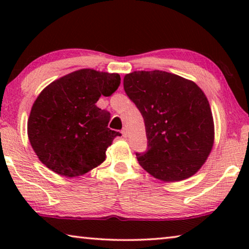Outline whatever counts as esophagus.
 Masks as SVG:
<instances>
[{"label": "esophagus", "mask_w": 249, "mask_h": 249, "mask_svg": "<svg viewBox=\"0 0 249 249\" xmlns=\"http://www.w3.org/2000/svg\"><path fill=\"white\" fill-rule=\"evenodd\" d=\"M127 128H123V130H122V135H123L124 138L127 137Z\"/></svg>", "instance_id": "34e87169"}]
</instances>
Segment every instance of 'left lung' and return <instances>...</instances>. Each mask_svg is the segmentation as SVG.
<instances>
[{
	"instance_id": "left-lung-1",
	"label": "left lung",
	"mask_w": 249,
	"mask_h": 249,
	"mask_svg": "<svg viewBox=\"0 0 249 249\" xmlns=\"http://www.w3.org/2000/svg\"><path fill=\"white\" fill-rule=\"evenodd\" d=\"M124 90L142 113L148 148L136 154L156 179L176 182L203 166L214 142V122L204 92L191 80L166 71H134Z\"/></svg>"
}]
</instances>
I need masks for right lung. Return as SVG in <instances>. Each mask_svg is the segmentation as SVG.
Segmentation results:
<instances>
[{"mask_svg":"<svg viewBox=\"0 0 249 249\" xmlns=\"http://www.w3.org/2000/svg\"><path fill=\"white\" fill-rule=\"evenodd\" d=\"M121 83L119 73L80 69L45 88L27 122L29 142L37 157L56 174L73 178L101 165L107 147L120 136L107 127L109 112L96 107Z\"/></svg>","mask_w":249,"mask_h":249,"instance_id":"1","label":"right lung"}]
</instances>
